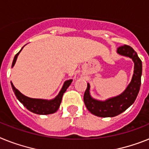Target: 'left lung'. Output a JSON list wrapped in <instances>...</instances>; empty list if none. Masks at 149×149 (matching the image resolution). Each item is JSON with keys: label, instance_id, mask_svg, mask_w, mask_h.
Masks as SVG:
<instances>
[{"label": "left lung", "instance_id": "8db88e82", "mask_svg": "<svg viewBox=\"0 0 149 149\" xmlns=\"http://www.w3.org/2000/svg\"><path fill=\"white\" fill-rule=\"evenodd\" d=\"M117 53L132 60L134 63L133 75L130 84L120 95L107 98L104 101L92 98L90 95V85L88 83L83 98L84 103L87 109L97 117H112L123 113L134 103L140 89L142 72V61L130 46L123 45L119 47L117 50Z\"/></svg>", "mask_w": 149, "mask_h": 149}]
</instances>
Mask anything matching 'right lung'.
<instances>
[{
	"instance_id": "1",
	"label": "right lung",
	"mask_w": 149,
	"mask_h": 149,
	"mask_svg": "<svg viewBox=\"0 0 149 149\" xmlns=\"http://www.w3.org/2000/svg\"><path fill=\"white\" fill-rule=\"evenodd\" d=\"M24 47V46H23ZM23 47H22V49L19 51L18 53L15 55L14 58H13V63H12V67L16 63L17 61V57H18L19 54L20 53V51H22ZM72 79H69V80L65 81L63 83L62 88L59 92L58 95L56 96L55 98L51 100L47 99H42V98H29L27 96L24 95L23 94L21 93L18 89L15 88V86L11 82V86L13 88V91L14 92L15 95L17 96V98L21 102V103L26 107L27 109L29 111L32 112V113H36V114L40 115H47L51 114V113H55L57 110L59 109L60 105H61V101H62V97L63 95L68 87L70 86L71 82H72Z\"/></svg>"
}]
</instances>
